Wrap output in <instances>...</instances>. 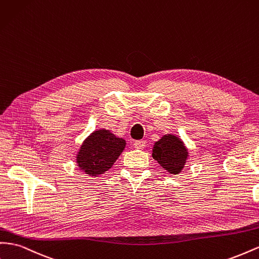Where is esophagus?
<instances>
[{
	"mask_svg": "<svg viewBox=\"0 0 259 259\" xmlns=\"http://www.w3.org/2000/svg\"><path fill=\"white\" fill-rule=\"evenodd\" d=\"M145 146H146L145 141H137L134 143V147L136 149H143V148H145Z\"/></svg>",
	"mask_w": 259,
	"mask_h": 259,
	"instance_id": "esophagus-1",
	"label": "esophagus"
}]
</instances>
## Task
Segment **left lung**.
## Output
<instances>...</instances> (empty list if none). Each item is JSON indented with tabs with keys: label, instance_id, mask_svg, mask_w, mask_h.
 Returning a JSON list of instances; mask_svg holds the SVG:
<instances>
[{
	"label": "left lung",
	"instance_id": "left-lung-1",
	"mask_svg": "<svg viewBox=\"0 0 259 259\" xmlns=\"http://www.w3.org/2000/svg\"><path fill=\"white\" fill-rule=\"evenodd\" d=\"M152 158L170 174H180L188 159V149L182 139L173 134L163 135L155 143Z\"/></svg>",
	"mask_w": 259,
	"mask_h": 259
}]
</instances>
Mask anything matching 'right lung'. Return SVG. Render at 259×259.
<instances>
[{
  "instance_id": "add662e5",
  "label": "right lung",
  "mask_w": 259,
  "mask_h": 259,
  "mask_svg": "<svg viewBox=\"0 0 259 259\" xmlns=\"http://www.w3.org/2000/svg\"><path fill=\"white\" fill-rule=\"evenodd\" d=\"M126 142L108 130L94 131L80 145L76 163L89 177H98L112 167Z\"/></svg>"
}]
</instances>
